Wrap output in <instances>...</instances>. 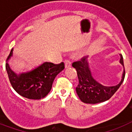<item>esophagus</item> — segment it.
I'll use <instances>...</instances> for the list:
<instances>
[{
  "label": "esophagus",
  "instance_id": "1",
  "mask_svg": "<svg viewBox=\"0 0 132 132\" xmlns=\"http://www.w3.org/2000/svg\"><path fill=\"white\" fill-rule=\"evenodd\" d=\"M64 63H65V67L66 68H69V67L71 66V62L69 60H66L64 61Z\"/></svg>",
  "mask_w": 132,
  "mask_h": 132
}]
</instances>
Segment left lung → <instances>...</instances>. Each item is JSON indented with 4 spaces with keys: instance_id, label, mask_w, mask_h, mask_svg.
Listing matches in <instances>:
<instances>
[{
    "instance_id": "obj_1",
    "label": "left lung",
    "mask_w": 132,
    "mask_h": 132,
    "mask_svg": "<svg viewBox=\"0 0 132 132\" xmlns=\"http://www.w3.org/2000/svg\"><path fill=\"white\" fill-rule=\"evenodd\" d=\"M88 56H84L79 61L72 63V67L76 69L78 78V85L76 88V93L80 99L85 103L96 104L107 101L112 97L122 84L125 78V70L120 82L116 86L105 87L93 78L87 60ZM120 63L123 64L122 55Z\"/></svg>"
}]
</instances>
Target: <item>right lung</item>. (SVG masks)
<instances>
[{"label": "right lung", "instance_id": "add662e5", "mask_svg": "<svg viewBox=\"0 0 132 132\" xmlns=\"http://www.w3.org/2000/svg\"><path fill=\"white\" fill-rule=\"evenodd\" d=\"M13 54V49L7 60ZM64 68V63L45 62L29 72L16 75L6 63L10 82L17 93L29 99H41L50 91L54 78Z\"/></svg>", "mask_w": 132, "mask_h": 132}]
</instances>
